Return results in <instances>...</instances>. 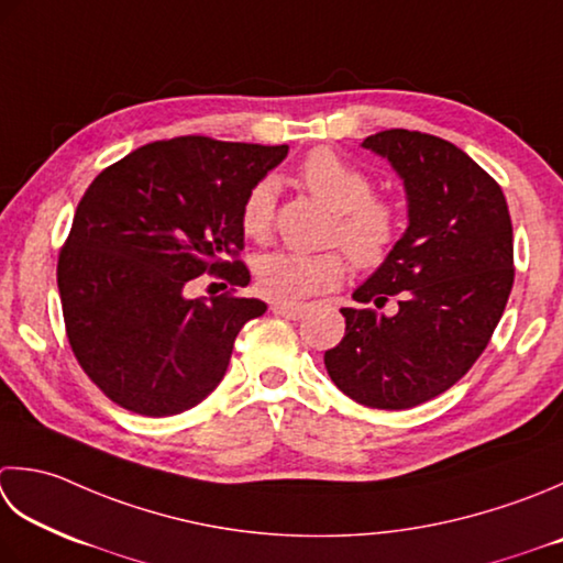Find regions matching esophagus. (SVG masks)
<instances>
[{
    "mask_svg": "<svg viewBox=\"0 0 563 563\" xmlns=\"http://www.w3.org/2000/svg\"><path fill=\"white\" fill-rule=\"evenodd\" d=\"M271 310L278 317H285V319H300L307 307L295 305V302H278V300H275V302H271Z\"/></svg>",
    "mask_w": 563,
    "mask_h": 563,
    "instance_id": "34e87169",
    "label": "esophagus"
}]
</instances>
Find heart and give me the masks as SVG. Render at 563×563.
I'll return each mask as SVG.
<instances>
[{
    "label": "heart",
    "instance_id": "heart-1",
    "mask_svg": "<svg viewBox=\"0 0 563 563\" xmlns=\"http://www.w3.org/2000/svg\"><path fill=\"white\" fill-rule=\"evenodd\" d=\"M300 183L334 209L329 241L344 244L363 268H378L388 261L402 234L400 207L388 197L373 195V180L334 151L314 148L300 165ZM241 231L253 241H268L275 222V183L263 178L249 187L239 209ZM344 249L319 253L271 251L256 261L258 288L278 302L334 290L349 273Z\"/></svg>",
    "mask_w": 563,
    "mask_h": 563
}]
</instances>
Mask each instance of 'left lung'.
<instances>
[{"instance_id":"1","label":"left lung","mask_w":563,"mask_h":563,"mask_svg":"<svg viewBox=\"0 0 563 563\" xmlns=\"http://www.w3.org/2000/svg\"><path fill=\"white\" fill-rule=\"evenodd\" d=\"M363 146L388 158L407 190L410 227L354 292L398 312L344 307L346 332L324 354L336 388L376 410H410L471 371L512 290V222L500 185L432 134L388 129Z\"/></svg>"}]
</instances>
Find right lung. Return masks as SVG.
<instances>
[{"label":"right lung","instance_id":"right-lung-1","mask_svg":"<svg viewBox=\"0 0 563 563\" xmlns=\"http://www.w3.org/2000/svg\"><path fill=\"white\" fill-rule=\"evenodd\" d=\"M285 156L288 146L178 136L131 151L87 187L58 253V290L73 354L109 400L168 417L224 378L241 327L266 312L236 292L251 280L239 209ZM205 272L230 290L185 298Z\"/></svg>","mask_w":563,"mask_h":563}]
</instances>
